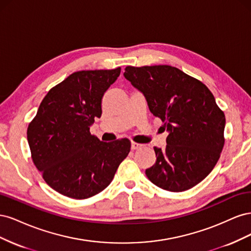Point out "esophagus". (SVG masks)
Here are the masks:
<instances>
[{
	"instance_id": "1",
	"label": "esophagus",
	"mask_w": 251,
	"mask_h": 251,
	"mask_svg": "<svg viewBox=\"0 0 251 251\" xmlns=\"http://www.w3.org/2000/svg\"><path fill=\"white\" fill-rule=\"evenodd\" d=\"M141 147H142V144H140V143L134 142V141H132V143H131V149L132 150H137V149H139Z\"/></svg>"
}]
</instances>
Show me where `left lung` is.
Here are the masks:
<instances>
[{"mask_svg":"<svg viewBox=\"0 0 251 251\" xmlns=\"http://www.w3.org/2000/svg\"><path fill=\"white\" fill-rule=\"evenodd\" d=\"M124 75L169 132L166 148H154L156 163L146 170L148 178L169 192L194 187L215 168L225 142V115L214 95L202 81L168 65L127 66Z\"/></svg>","mask_w":251,"mask_h":251,"instance_id":"1","label":"left lung"}]
</instances>
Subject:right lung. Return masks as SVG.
Here are the masks:
<instances>
[{
	"label": "right lung",
	"mask_w": 251,
	"mask_h": 251,
	"mask_svg": "<svg viewBox=\"0 0 251 251\" xmlns=\"http://www.w3.org/2000/svg\"><path fill=\"white\" fill-rule=\"evenodd\" d=\"M120 70L72 73L50 89L28 126L34 165L51 188L69 198L87 199L103 191L130 153L128 139L102 142L90 133Z\"/></svg>",
	"instance_id": "right-lung-1"
}]
</instances>
